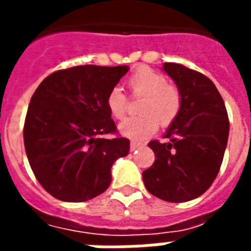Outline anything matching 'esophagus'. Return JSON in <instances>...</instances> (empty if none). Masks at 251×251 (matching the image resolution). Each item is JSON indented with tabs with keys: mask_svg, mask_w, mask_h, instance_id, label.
Segmentation results:
<instances>
[{
	"mask_svg": "<svg viewBox=\"0 0 251 251\" xmlns=\"http://www.w3.org/2000/svg\"><path fill=\"white\" fill-rule=\"evenodd\" d=\"M142 144L141 142H136V141H131L130 142V151H136L138 148H141Z\"/></svg>",
	"mask_w": 251,
	"mask_h": 251,
	"instance_id": "obj_1",
	"label": "esophagus"
}]
</instances>
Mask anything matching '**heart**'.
I'll list each match as a JSON object with an SVG mask.
<instances>
[{
    "instance_id": "1",
    "label": "heart",
    "mask_w": 251,
    "mask_h": 251,
    "mask_svg": "<svg viewBox=\"0 0 251 251\" xmlns=\"http://www.w3.org/2000/svg\"><path fill=\"white\" fill-rule=\"evenodd\" d=\"M129 87L136 97H144L140 117L122 121L118 125L121 136L130 140H144L161 126L171 125L181 107L179 88L168 84L165 75L148 67H141L129 77ZM110 114L117 120L124 118L127 110V98L122 88L113 87L106 98Z\"/></svg>"
}]
</instances>
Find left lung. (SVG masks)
<instances>
[{"instance_id": "8db88e82", "label": "left lung", "mask_w": 251, "mask_h": 251, "mask_svg": "<svg viewBox=\"0 0 251 251\" xmlns=\"http://www.w3.org/2000/svg\"><path fill=\"white\" fill-rule=\"evenodd\" d=\"M163 71L179 88L181 107L164 134L168 142L148 144L156 158L142 179L156 198L181 203L199 198L215 180L230 125L225 102L208 77L177 63H164Z\"/></svg>"}]
</instances>
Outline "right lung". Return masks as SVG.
<instances>
[{
    "label": "right lung",
    "instance_id": "right-lung-1",
    "mask_svg": "<svg viewBox=\"0 0 251 251\" xmlns=\"http://www.w3.org/2000/svg\"><path fill=\"white\" fill-rule=\"evenodd\" d=\"M127 66H77L47 76L26 111L24 145L36 179L62 201H86L103 194L111 167L130 149L114 133L106 98Z\"/></svg>",
    "mask_w": 251,
    "mask_h": 251
}]
</instances>
